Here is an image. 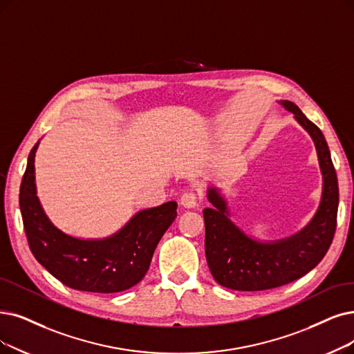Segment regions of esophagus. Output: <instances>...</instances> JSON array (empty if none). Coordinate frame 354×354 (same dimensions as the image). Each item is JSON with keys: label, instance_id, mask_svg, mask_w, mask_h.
<instances>
[{"label": "esophagus", "instance_id": "34e87169", "mask_svg": "<svg viewBox=\"0 0 354 354\" xmlns=\"http://www.w3.org/2000/svg\"><path fill=\"white\" fill-rule=\"evenodd\" d=\"M180 205L183 207L194 209L199 206V197H197V194L193 192H186V193H183L180 197Z\"/></svg>", "mask_w": 354, "mask_h": 354}]
</instances>
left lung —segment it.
Segmentation results:
<instances>
[{
    "mask_svg": "<svg viewBox=\"0 0 354 354\" xmlns=\"http://www.w3.org/2000/svg\"><path fill=\"white\" fill-rule=\"evenodd\" d=\"M293 113L313 138L322 174L318 210L304 230L288 238L261 243L248 236L231 221L219 189H207L212 207L203 209L206 226L205 252L209 270L223 288L256 292L283 286L305 276L327 254L337 226L338 181L331 153L322 132L292 102H279Z\"/></svg>",
    "mask_w": 354,
    "mask_h": 354,
    "instance_id": "obj_1",
    "label": "left lung"
}]
</instances>
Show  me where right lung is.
<instances>
[{
  "mask_svg": "<svg viewBox=\"0 0 354 354\" xmlns=\"http://www.w3.org/2000/svg\"><path fill=\"white\" fill-rule=\"evenodd\" d=\"M33 147L20 186V210L35 259L68 288L82 292L116 293L139 283L147 274L161 236L177 216V203L144 209L116 234L82 239L55 226L36 192Z\"/></svg>",
  "mask_w": 354,
  "mask_h": 354,
  "instance_id": "1",
  "label": "right lung"
}]
</instances>
